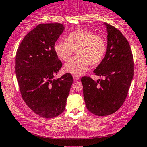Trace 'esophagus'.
<instances>
[{
    "label": "esophagus",
    "instance_id": "1",
    "mask_svg": "<svg viewBox=\"0 0 147 147\" xmlns=\"http://www.w3.org/2000/svg\"><path fill=\"white\" fill-rule=\"evenodd\" d=\"M73 79H74V80L77 81L79 79V77L77 75H73Z\"/></svg>",
    "mask_w": 147,
    "mask_h": 147
}]
</instances>
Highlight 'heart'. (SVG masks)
Returning a JSON list of instances; mask_svg holds the SVG:
<instances>
[{
	"label": "heart",
	"instance_id": "obj_1",
	"mask_svg": "<svg viewBox=\"0 0 147 147\" xmlns=\"http://www.w3.org/2000/svg\"><path fill=\"white\" fill-rule=\"evenodd\" d=\"M65 41H57L54 50L61 60L66 61L76 52V56L65 63L64 70L74 75L84 73L89 64L92 66L102 62L107 45L102 36L87 30H77L66 35Z\"/></svg>",
	"mask_w": 147,
	"mask_h": 147
}]
</instances>
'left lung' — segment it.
I'll use <instances>...</instances> for the list:
<instances>
[{
  "label": "left lung",
  "instance_id": "obj_1",
  "mask_svg": "<svg viewBox=\"0 0 147 147\" xmlns=\"http://www.w3.org/2000/svg\"><path fill=\"white\" fill-rule=\"evenodd\" d=\"M107 29V50L104 58L94 70L105 79L95 82L83 77L84 97L87 109L98 116L114 113L124 104L132 82L133 57L126 38L119 30L105 23Z\"/></svg>",
  "mask_w": 147,
  "mask_h": 147
}]
</instances>
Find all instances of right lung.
Masks as SVG:
<instances>
[{
    "label": "right lung",
    "mask_w": 147,
    "mask_h": 147,
    "mask_svg": "<svg viewBox=\"0 0 147 147\" xmlns=\"http://www.w3.org/2000/svg\"><path fill=\"white\" fill-rule=\"evenodd\" d=\"M64 30L61 23H41L24 37L16 51L15 72L21 94L34 113L52 118L63 113L73 78L55 79L62 67L54 44Z\"/></svg>",
    "instance_id": "obj_1"
}]
</instances>
